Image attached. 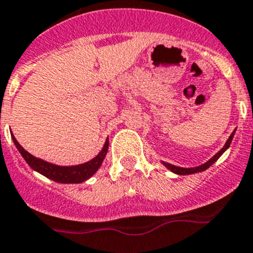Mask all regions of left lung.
<instances>
[{
    "instance_id": "1",
    "label": "left lung",
    "mask_w": 253,
    "mask_h": 253,
    "mask_svg": "<svg viewBox=\"0 0 253 253\" xmlns=\"http://www.w3.org/2000/svg\"><path fill=\"white\" fill-rule=\"evenodd\" d=\"M235 131H236V130H233V133L231 134V135H229L228 140H227V142H226V144L223 145V148H222V149L219 150V152L217 153L216 155H213V157H212V158L210 159V161H208V162H206L205 164H201V166H198V167H194V168H182V167L173 166V164H170V163H167V162H162V163H163V166H166L167 168H168L169 170H170V172L175 173V174H179V175H187V174H193V173L203 172V170H206V169H207V168H210V167L212 166V164L214 163V162H216L217 159H218L219 157H221V155L223 154V153L226 152L227 149H228V148H229V145H231V142H232L233 135H235Z\"/></svg>"
}]
</instances>
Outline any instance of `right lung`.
<instances>
[{
    "label": "right lung",
    "instance_id": "1",
    "mask_svg": "<svg viewBox=\"0 0 253 253\" xmlns=\"http://www.w3.org/2000/svg\"><path fill=\"white\" fill-rule=\"evenodd\" d=\"M12 140L15 143L16 148L18 149V152L21 153V155L24 157V159L26 161V163L31 167L34 170L41 173L42 175H45L48 179H52L57 183H81L84 180L89 179L91 175L95 174V172L100 168L101 163L105 159V155L108 153L109 148V140L106 139L105 144H104L103 149L99 153L95 158H92L91 161L86 162V163L79 164V166H70V167H62V166H56V164L48 163V162L42 161L40 158H36L32 154H30L27 150H25L24 148L21 147L20 143L16 140V138L12 135Z\"/></svg>",
    "mask_w": 253,
    "mask_h": 253
}]
</instances>
